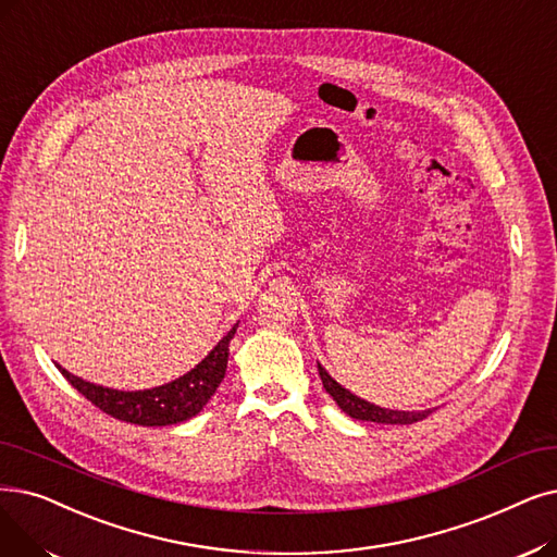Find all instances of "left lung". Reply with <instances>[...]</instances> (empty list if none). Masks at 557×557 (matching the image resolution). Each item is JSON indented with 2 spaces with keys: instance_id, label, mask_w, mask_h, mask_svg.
<instances>
[{
  "instance_id": "1",
  "label": "left lung",
  "mask_w": 557,
  "mask_h": 557,
  "mask_svg": "<svg viewBox=\"0 0 557 557\" xmlns=\"http://www.w3.org/2000/svg\"><path fill=\"white\" fill-rule=\"evenodd\" d=\"M319 375L323 380L325 392L334 398V403L344 409V412L352 419L359 421H373V423H389V425H409L423 421L425 417L432 414V409H423V412H398V409H384L377 407L364 398H359L355 394H350L348 389H344L342 384L330 377V373L319 364Z\"/></svg>"
}]
</instances>
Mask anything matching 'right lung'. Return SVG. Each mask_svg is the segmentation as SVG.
I'll return each instance as SVG.
<instances>
[{
	"label": "right lung",
	"mask_w": 557,
	"mask_h": 557,
	"mask_svg": "<svg viewBox=\"0 0 557 557\" xmlns=\"http://www.w3.org/2000/svg\"><path fill=\"white\" fill-rule=\"evenodd\" d=\"M234 332L236 325L221 338L219 346H215L196 369L173 382L154 386V389L117 392L109 389V386L86 382L77 375L67 373L61 367L59 371L82 396H86L95 407H100L102 412L117 421L148 428L173 425L196 417L215 394V389H219V384L225 377L230 342Z\"/></svg>",
	"instance_id": "add662e5"
}]
</instances>
